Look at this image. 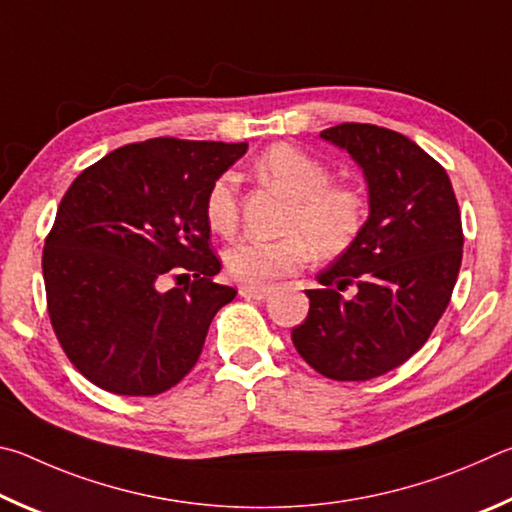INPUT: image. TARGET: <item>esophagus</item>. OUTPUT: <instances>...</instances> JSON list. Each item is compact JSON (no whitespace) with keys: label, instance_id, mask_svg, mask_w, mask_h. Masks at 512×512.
<instances>
[{"label":"esophagus","instance_id":"obj_1","mask_svg":"<svg viewBox=\"0 0 512 512\" xmlns=\"http://www.w3.org/2000/svg\"><path fill=\"white\" fill-rule=\"evenodd\" d=\"M238 292H240V297H245V299L263 301V299L270 297V294L274 292V288H270V285H263V288H251V285H242Z\"/></svg>","mask_w":512,"mask_h":512}]
</instances>
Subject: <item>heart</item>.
Returning a JSON list of instances; mask_svg holds the SVG:
<instances>
[{
  "label": "heart",
  "mask_w": 512,
  "mask_h": 512,
  "mask_svg": "<svg viewBox=\"0 0 512 512\" xmlns=\"http://www.w3.org/2000/svg\"><path fill=\"white\" fill-rule=\"evenodd\" d=\"M256 173L263 182L292 197L283 218V238L240 240L224 251V267L242 285H265L299 272L317 258H337L353 247L366 222V202L360 191L344 184H330V170L319 159L276 143L256 159ZM204 218L220 236H231L238 227V191L231 175L211 184L204 200Z\"/></svg>",
  "instance_id": "b5f03b06"
}]
</instances>
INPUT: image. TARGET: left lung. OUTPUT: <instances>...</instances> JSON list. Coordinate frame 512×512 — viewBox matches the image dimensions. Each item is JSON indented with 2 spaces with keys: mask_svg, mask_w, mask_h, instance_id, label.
<instances>
[{
  "mask_svg": "<svg viewBox=\"0 0 512 512\" xmlns=\"http://www.w3.org/2000/svg\"><path fill=\"white\" fill-rule=\"evenodd\" d=\"M321 139L362 168L369 218L319 272L324 288L306 292L310 312L292 342L317 373L362 382L407 362L443 317L463 258L461 211L445 168L405 134L342 123Z\"/></svg>",
  "mask_w": 512,
  "mask_h": 512,
  "instance_id": "1",
  "label": "left lung"
}]
</instances>
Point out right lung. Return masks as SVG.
I'll use <instances>...</instances> for the list:
<instances>
[{
	"mask_svg": "<svg viewBox=\"0 0 512 512\" xmlns=\"http://www.w3.org/2000/svg\"><path fill=\"white\" fill-rule=\"evenodd\" d=\"M245 152L247 143L148 139L67 188L44 240V288L62 351L96 387L157 396L195 366L215 312L236 297L213 281L222 265L204 200ZM173 273L178 288L161 291Z\"/></svg>",
	"mask_w": 512,
	"mask_h": 512,
	"instance_id": "1",
	"label": "right lung"
}]
</instances>
